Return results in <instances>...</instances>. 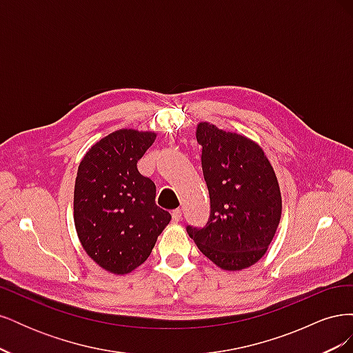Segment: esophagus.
I'll list each match as a JSON object with an SVG mask.
<instances>
[{"label": "esophagus", "instance_id": "34e87169", "mask_svg": "<svg viewBox=\"0 0 353 353\" xmlns=\"http://www.w3.org/2000/svg\"><path fill=\"white\" fill-rule=\"evenodd\" d=\"M172 221H174V222L181 221V209H175V210H172Z\"/></svg>", "mask_w": 353, "mask_h": 353}]
</instances>
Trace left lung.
Instances as JSON below:
<instances>
[{
	"label": "left lung",
	"instance_id": "1",
	"mask_svg": "<svg viewBox=\"0 0 353 353\" xmlns=\"http://www.w3.org/2000/svg\"><path fill=\"white\" fill-rule=\"evenodd\" d=\"M210 215L203 228L187 227L199 250L221 270L240 271L268 250L281 219L279 179L250 138L209 122L196 131Z\"/></svg>",
	"mask_w": 353,
	"mask_h": 353
}]
</instances>
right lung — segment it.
I'll return each mask as SVG.
<instances>
[{
    "label": "right lung",
    "instance_id": "right-lung-1",
    "mask_svg": "<svg viewBox=\"0 0 353 353\" xmlns=\"http://www.w3.org/2000/svg\"><path fill=\"white\" fill-rule=\"evenodd\" d=\"M154 140L150 131H114L95 143L78 168L74 228L90 258L112 274L145 262L170 221L169 212L156 206L154 183L137 168Z\"/></svg>",
    "mask_w": 353,
    "mask_h": 353
}]
</instances>
